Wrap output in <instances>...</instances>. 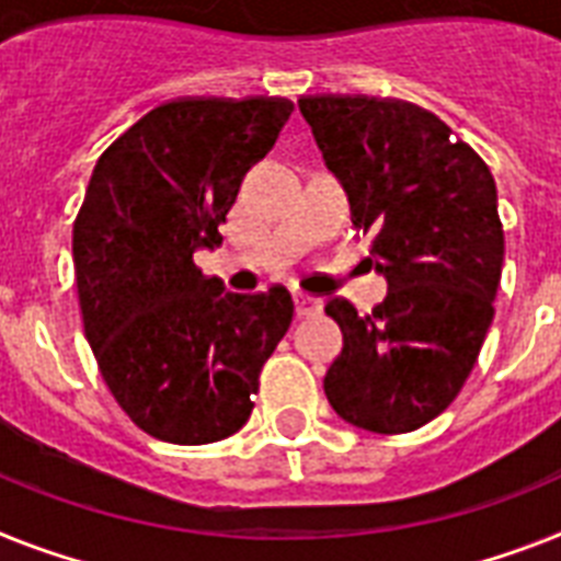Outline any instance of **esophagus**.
<instances>
[{
  "instance_id": "esophagus-1",
  "label": "esophagus",
  "mask_w": 561,
  "mask_h": 561,
  "mask_svg": "<svg viewBox=\"0 0 561 561\" xmlns=\"http://www.w3.org/2000/svg\"><path fill=\"white\" fill-rule=\"evenodd\" d=\"M291 298H295V312H298V318H309V314H318L323 309L321 298H312L307 291H295Z\"/></svg>"
}]
</instances>
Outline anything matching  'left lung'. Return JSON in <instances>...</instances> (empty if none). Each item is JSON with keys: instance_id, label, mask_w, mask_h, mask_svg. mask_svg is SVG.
Returning <instances> with one entry per match:
<instances>
[{"instance_id": "left-lung-1", "label": "left lung", "mask_w": 561, "mask_h": 561, "mask_svg": "<svg viewBox=\"0 0 561 561\" xmlns=\"http://www.w3.org/2000/svg\"><path fill=\"white\" fill-rule=\"evenodd\" d=\"M298 108L387 277L369 314L344 298L327 304L344 350L323 392L355 427L410 433L453 404L493 323L504 261L496 183L473 148L410 103L304 96Z\"/></svg>"}]
</instances>
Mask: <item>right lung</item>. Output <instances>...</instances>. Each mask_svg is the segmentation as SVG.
<instances>
[{
  "label": "right lung",
  "instance_id": "obj_1",
  "mask_svg": "<svg viewBox=\"0 0 561 561\" xmlns=\"http://www.w3.org/2000/svg\"><path fill=\"white\" fill-rule=\"evenodd\" d=\"M291 114L277 96L157 105L96 160L73 224L82 323L111 396L148 436L208 444L252 415L291 295L226 291L197 249L224 243L240 183Z\"/></svg>",
  "mask_w": 561,
  "mask_h": 561
}]
</instances>
